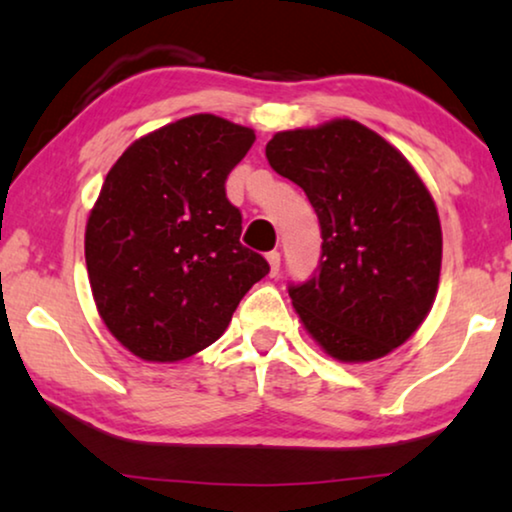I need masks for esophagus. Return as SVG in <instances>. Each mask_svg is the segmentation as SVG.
<instances>
[{
    "mask_svg": "<svg viewBox=\"0 0 512 512\" xmlns=\"http://www.w3.org/2000/svg\"><path fill=\"white\" fill-rule=\"evenodd\" d=\"M266 259H269V266H271V275H275L280 271V253L278 250H271L269 255H266Z\"/></svg>",
    "mask_w": 512,
    "mask_h": 512,
    "instance_id": "34e87169",
    "label": "esophagus"
}]
</instances>
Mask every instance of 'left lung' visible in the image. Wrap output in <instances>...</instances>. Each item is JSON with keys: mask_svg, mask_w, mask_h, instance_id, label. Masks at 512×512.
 <instances>
[{"mask_svg": "<svg viewBox=\"0 0 512 512\" xmlns=\"http://www.w3.org/2000/svg\"><path fill=\"white\" fill-rule=\"evenodd\" d=\"M266 159L319 216V273L289 287L314 342L339 362L378 360L408 342L431 312L442 266L440 216L417 170L348 118L278 132Z\"/></svg>", "mask_w": 512, "mask_h": 512, "instance_id": "8db88e82", "label": "left lung"}]
</instances>
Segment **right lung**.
<instances>
[{"label": "right lung", "mask_w": 512, "mask_h": 512, "mask_svg": "<svg viewBox=\"0 0 512 512\" xmlns=\"http://www.w3.org/2000/svg\"><path fill=\"white\" fill-rule=\"evenodd\" d=\"M250 127L196 113L141 136L111 166L86 223V269L104 326L145 362L214 344L248 289L269 273L241 246L230 170Z\"/></svg>", "instance_id": "obj_1"}]
</instances>
